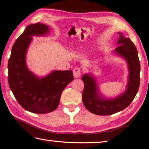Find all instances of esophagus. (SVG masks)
<instances>
[{"label":"esophagus","mask_w":149,"mask_h":149,"mask_svg":"<svg viewBox=\"0 0 149 149\" xmlns=\"http://www.w3.org/2000/svg\"><path fill=\"white\" fill-rule=\"evenodd\" d=\"M73 75L75 78H79L81 75V70L80 67H75L73 70Z\"/></svg>","instance_id":"obj_1"}]
</instances>
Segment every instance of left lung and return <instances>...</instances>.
Instances as JSON below:
<instances>
[{"label": "left lung", "mask_w": 149, "mask_h": 149, "mask_svg": "<svg viewBox=\"0 0 149 149\" xmlns=\"http://www.w3.org/2000/svg\"><path fill=\"white\" fill-rule=\"evenodd\" d=\"M120 38L115 51L127 60L129 67V80L127 89L124 94L114 99H104L98 93V88L93 77L84 74V84L82 101L86 109L99 116H109L122 111L132 102L139 88L140 61L135 45L130 38H125L119 33Z\"/></svg>", "instance_id": "8db88e82"}]
</instances>
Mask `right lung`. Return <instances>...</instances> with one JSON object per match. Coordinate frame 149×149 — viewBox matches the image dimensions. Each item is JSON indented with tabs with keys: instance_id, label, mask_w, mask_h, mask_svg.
Instances as JSON below:
<instances>
[{
	"instance_id": "right-lung-1",
	"label": "right lung",
	"mask_w": 149,
	"mask_h": 149,
	"mask_svg": "<svg viewBox=\"0 0 149 149\" xmlns=\"http://www.w3.org/2000/svg\"><path fill=\"white\" fill-rule=\"evenodd\" d=\"M49 30L39 22L29 25L13 45L8 64V84L14 97L24 109L36 113L55 110L61 93L74 80L72 71H54L39 78L28 69L25 56L32 36H43Z\"/></svg>"
}]
</instances>
